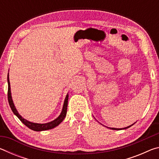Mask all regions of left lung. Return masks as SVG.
<instances>
[{"instance_id": "8db88e82", "label": "left lung", "mask_w": 159, "mask_h": 159, "mask_svg": "<svg viewBox=\"0 0 159 159\" xmlns=\"http://www.w3.org/2000/svg\"><path fill=\"white\" fill-rule=\"evenodd\" d=\"M133 125H130V126H128V127H126V128H123V129H126V128H130V126H132ZM111 129H112V130H122V129H120V128H110Z\"/></svg>"}]
</instances>
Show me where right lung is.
Listing matches in <instances>:
<instances>
[{"label": "right lung", "instance_id": "right-lung-1", "mask_svg": "<svg viewBox=\"0 0 159 159\" xmlns=\"http://www.w3.org/2000/svg\"><path fill=\"white\" fill-rule=\"evenodd\" d=\"M7 83H8L7 99H8V102H9L10 108H11L13 113H14V114L18 117L19 119H20L26 126H27L29 128H30V129H31V130H35V131L47 130H50V129H52L54 128H55L56 126H57L60 123L62 122V120L64 119V118H65L66 115L67 105H68V99H69L68 95H66L65 100H64L63 109H62V111H61V113L60 114V115L59 116V117L56 118L55 120H52V121H51L50 123H43V124H41V123H31V122L28 121V120H26V119H25V118H23L22 117H21V116L19 114V113L17 112V109H16V108H15L14 103H13L12 99L11 93H10V81H9V75H7Z\"/></svg>", "mask_w": 159, "mask_h": 159}]
</instances>
